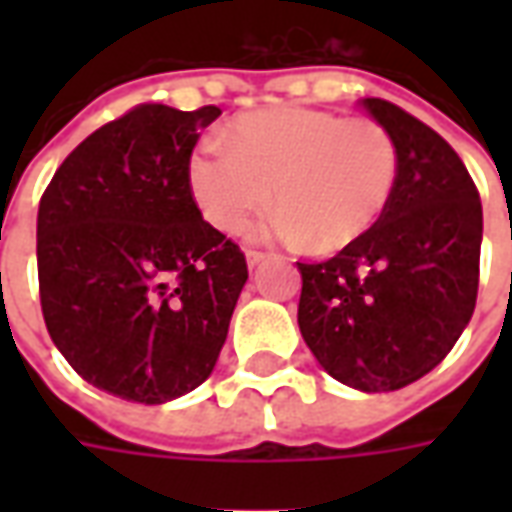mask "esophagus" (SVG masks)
I'll list each match as a JSON object with an SVG mask.
<instances>
[{
  "mask_svg": "<svg viewBox=\"0 0 512 512\" xmlns=\"http://www.w3.org/2000/svg\"><path fill=\"white\" fill-rule=\"evenodd\" d=\"M266 260H268L266 252H255V249H249V252H246V266L249 268H257L260 263H266Z\"/></svg>",
  "mask_w": 512,
  "mask_h": 512,
  "instance_id": "obj_1",
  "label": "esophagus"
}]
</instances>
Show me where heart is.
Returning a JSON list of instances; mask_svg holds the SVG:
<instances>
[{
    "label": "heart",
    "mask_w": 512,
    "mask_h": 512,
    "mask_svg": "<svg viewBox=\"0 0 512 512\" xmlns=\"http://www.w3.org/2000/svg\"><path fill=\"white\" fill-rule=\"evenodd\" d=\"M186 158V189L205 222L244 233L271 205V233L334 255L359 244L395 197L400 156L376 120L310 106H271L230 120Z\"/></svg>",
    "instance_id": "obj_1"
}]
</instances>
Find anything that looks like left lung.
I'll list each match as a JSON object with an SVG mask.
<instances>
[{"instance_id": "left-lung-1", "label": "left lung", "mask_w": 512, "mask_h": 512, "mask_svg": "<svg viewBox=\"0 0 512 512\" xmlns=\"http://www.w3.org/2000/svg\"><path fill=\"white\" fill-rule=\"evenodd\" d=\"M362 106L395 139V197L359 244L326 263H299V329L340 384L392 392L430 373L472 321L483 205L433 128L381 98Z\"/></svg>"}]
</instances>
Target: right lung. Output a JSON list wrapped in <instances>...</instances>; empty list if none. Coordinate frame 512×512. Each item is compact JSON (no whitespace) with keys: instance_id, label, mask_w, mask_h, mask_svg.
I'll return each instance as SVG.
<instances>
[{"instance_id":"obj_1","label":"right lung","mask_w":512,"mask_h":512,"mask_svg":"<svg viewBox=\"0 0 512 512\" xmlns=\"http://www.w3.org/2000/svg\"><path fill=\"white\" fill-rule=\"evenodd\" d=\"M216 106L131 109L84 139L38 208L40 307L68 365L158 406L211 376L249 271L202 219L186 158Z\"/></svg>"}]
</instances>
